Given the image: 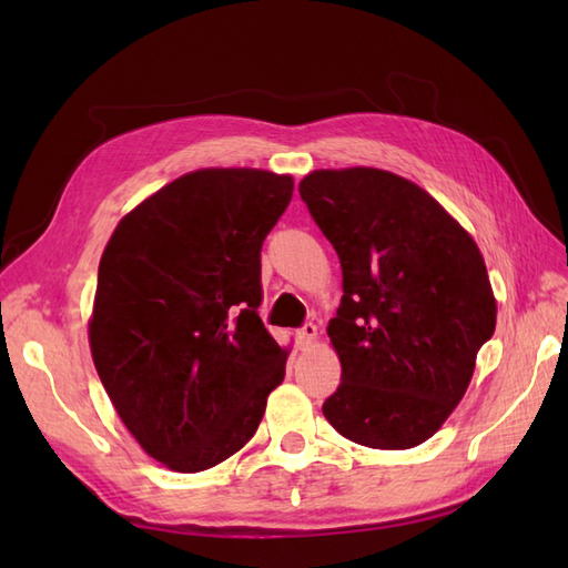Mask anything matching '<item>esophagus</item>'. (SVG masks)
I'll return each mask as SVG.
<instances>
[{"label": "esophagus", "mask_w": 568, "mask_h": 568, "mask_svg": "<svg viewBox=\"0 0 568 568\" xmlns=\"http://www.w3.org/2000/svg\"><path fill=\"white\" fill-rule=\"evenodd\" d=\"M296 341H298V348L301 351H307L313 346V343L317 341V324H313V322H305L301 329H298V334H296Z\"/></svg>", "instance_id": "34e87169"}]
</instances>
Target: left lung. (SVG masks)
I'll return each mask as SVG.
<instances>
[{"label":"left lung","mask_w":568,"mask_h":568,"mask_svg":"<svg viewBox=\"0 0 568 568\" xmlns=\"http://www.w3.org/2000/svg\"><path fill=\"white\" fill-rule=\"evenodd\" d=\"M298 192L343 272L326 326L341 384L324 417L367 448H415L453 415L495 332L484 255L432 194L388 170H313Z\"/></svg>","instance_id":"1"}]
</instances>
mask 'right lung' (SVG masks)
Wrapping results in <instances>:
<instances>
[{"label": "right lung", "mask_w": 568, "mask_h": 568, "mask_svg": "<svg viewBox=\"0 0 568 568\" xmlns=\"http://www.w3.org/2000/svg\"><path fill=\"white\" fill-rule=\"evenodd\" d=\"M294 178L257 168L186 173L118 222L99 263L90 348L142 450L194 474L239 453L284 382L288 351L257 305L261 248Z\"/></svg>", "instance_id": "1"}]
</instances>
